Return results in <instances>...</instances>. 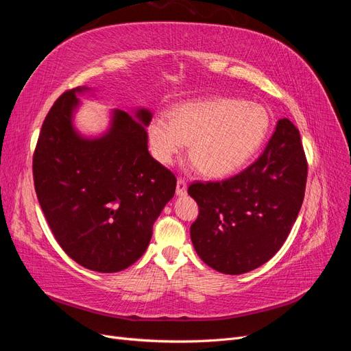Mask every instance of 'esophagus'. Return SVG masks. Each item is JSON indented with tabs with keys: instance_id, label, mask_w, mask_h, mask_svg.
Wrapping results in <instances>:
<instances>
[{
	"instance_id": "esophagus-1",
	"label": "esophagus",
	"mask_w": 351,
	"mask_h": 351,
	"mask_svg": "<svg viewBox=\"0 0 351 351\" xmlns=\"http://www.w3.org/2000/svg\"><path fill=\"white\" fill-rule=\"evenodd\" d=\"M176 193H177L178 196H183V195H186V193H187V182H186L184 178H182V177H180V178L177 180Z\"/></svg>"
}]
</instances>
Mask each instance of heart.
Returning a JSON list of instances; mask_svg holds the SVG:
<instances>
[{
    "instance_id": "b5f03b06",
    "label": "heart",
    "mask_w": 351,
    "mask_h": 351,
    "mask_svg": "<svg viewBox=\"0 0 351 351\" xmlns=\"http://www.w3.org/2000/svg\"><path fill=\"white\" fill-rule=\"evenodd\" d=\"M269 127L271 115L263 105L217 98L180 105L171 119L156 115L147 133L159 162L173 164L190 143V155L202 171L222 177L239 171L261 151Z\"/></svg>"
}]
</instances>
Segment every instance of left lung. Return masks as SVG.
<instances>
[{"label":"left lung","instance_id":"1","mask_svg":"<svg viewBox=\"0 0 351 351\" xmlns=\"http://www.w3.org/2000/svg\"><path fill=\"white\" fill-rule=\"evenodd\" d=\"M307 161L300 133L281 119L262 155L222 182H196L199 205L190 237L199 258L218 272L256 269L289 237L304 199Z\"/></svg>","mask_w":351,"mask_h":351}]
</instances>
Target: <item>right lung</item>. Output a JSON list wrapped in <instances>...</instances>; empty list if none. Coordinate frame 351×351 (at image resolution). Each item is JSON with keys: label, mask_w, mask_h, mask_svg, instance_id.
<instances>
[{"label": "right lung", "mask_w": 351, "mask_h": 351, "mask_svg": "<svg viewBox=\"0 0 351 351\" xmlns=\"http://www.w3.org/2000/svg\"><path fill=\"white\" fill-rule=\"evenodd\" d=\"M83 90L88 88L62 93L45 117L34 154V182L61 249L84 268L111 274L145 253L177 178L147 151L152 114L145 108L136 111L137 121L115 110L110 130L97 139L74 130L76 93Z\"/></svg>", "instance_id": "1"}]
</instances>
